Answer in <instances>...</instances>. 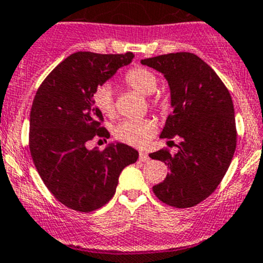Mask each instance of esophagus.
I'll use <instances>...</instances> for the list:
<instances>
[{"label":"esophagus","mask_w":263,"mask_h":263,"mask_svg":"<svg viewBox=\"0 0 263 263\" xmlns=\"http://www.w3.org/2000/svg\"><path fill=\"white\" fill-rule=\"evenodd\" d=\"M139 160H141V161H143V162H148L149 161V156L146 154V152L141 151V152H139Z\"/></svg>","instance_id":"esophagus-1"}]
</instances>
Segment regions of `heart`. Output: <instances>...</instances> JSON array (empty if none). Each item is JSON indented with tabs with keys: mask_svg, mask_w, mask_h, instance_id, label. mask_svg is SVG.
<instances>
[{
	"mask_svg": "<svg viewBox=\"0 0 263 263\" xmlns=\"http://www.w3.org/2000/svg\"><path fill=\"white\" fill-rule=\"evenodd\" d=\"M125 82L132 89L138 91L143 97H151L155 94L159 86V80L154 72L146 68L130 69L125 76ZM94 106L104 116H114L115 103L114 92L109 85H102L96 90L92 96ZM156 132V125L148 119L124 120L115 127V137L122 143L130 146H144L154 137Z\"/></svg>",
	"mask_w": 263,
	"mask_h": 263,
	"instance_id": "heart-1",
	"label": "heart"
}]
</instances>
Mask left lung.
Returning a JSON list of instances; mask_svg holds the SVG:
<instances>
[{
  "instance_id": "left-lung-1",
  "label": "left lung",
  "mask_w": 263,
  "mask_h": 263,
  "mask_svg": "<svg viewBox=\"0 0 263 263\" xmlns=\"http://www.w3.org/2000/svg\"><path fill=\"white\" fill-rule=\"evenodd\" d=\"M164 74L171 90L172 114L160 138L181 139L178 152L149 154L169 166L166 178L152 187L162 202L191 208L221 183L235 148V109L229 90L216 72L191 52H173L142 59Z\"/></svg>"
}]
</instances>
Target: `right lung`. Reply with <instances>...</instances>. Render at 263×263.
I'll list each match as a JSON object with an SVG mask.
<instances>
[{
    "label": "right lung",
    "mask_w": 263,
    "mask_h": 263,
    "mask_svg": "<svg viewBox=\"0 0 263 263\" xmlns=\"http://www.w3.org/2000/svg\"><path fill=\"white\" fill-rule=\"evenodd\" d=\"M133 52L77 51L55 67L34 97L29 120V149L49 191L77 212L103 206L116 192L120 173L139 154L121 142L103 151L89 149L96 137L109 138L92 96L99 86L132 63Z\"/></svg>",
    "instance_id": "right-lung-1"
}]
</instances>
